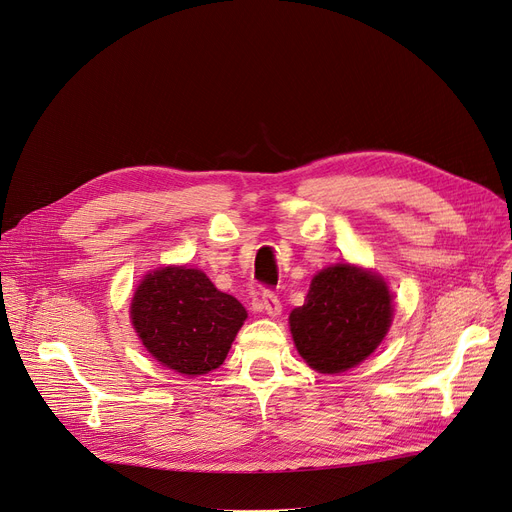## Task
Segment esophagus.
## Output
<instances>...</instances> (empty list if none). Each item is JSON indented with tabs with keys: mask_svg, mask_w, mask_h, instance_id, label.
Instances as JSON below:
<instances>
[{
	"mask_svg": "<svg viewBox=\"0 0 512 512\" xmlns=\"http://www.w3.org/2000/svg\"><path fill=\"white\" fill-rule=\"evenodd\" d=\"M253 305H255L257 311H263V314H268V316H272V318L280 316V311H282L280 299H278V295L272 293V291H263L261 297L255 299Z\"/></svg>",
	"mask_w": 512,
	"mask_h": 512,
	"instance_id": "obj_1",
	"label": "esophagus"
}]
</instances>
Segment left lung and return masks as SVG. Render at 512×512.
<instances>
[{"instance_id": "obj_1", "label": "left lung", "mask_w": 512, "mask_h": 512, "mask_svg": "<svg viewBox=\"0 0 512 512\" xmlns=\"http://www.w3.org/2000/svg\"><path fill=\"white\" fill-rule=\"evenodd\" d=\"M393 318L387 282L351 263L311 278L305 303L288 316L301 358L322 374L355 368L381 345Z\"/></svg>"}]
</instances>
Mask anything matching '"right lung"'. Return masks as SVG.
<instances>
[{
	"instance_id": "obj_1",
	"label": "right lung",
	"mask_w": 512,
	"mask_h": 512,
	"mask_svg": "<svg viewBox=\"0 0 512 512\" xmlns=\"http://www.w3.org/2000/svg\"><path fill=\"white\" fill-rule=\"evenodd\" d=\"M129 316L154 360L184 376H198L224 364L247 309L217 291L205 272L167 265L144 276Z\"/></svg>"
}]
</instances>
